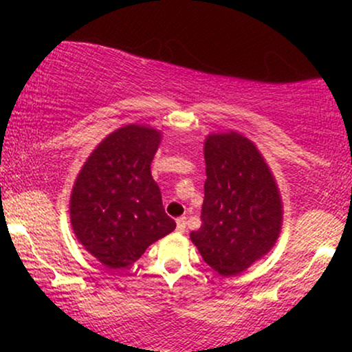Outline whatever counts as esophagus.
<instances>
[{
  "mask_svg": "<svg viewBox=\"0 0 352 352\" xmlns=\"http://www.w3.org/2000/svg\"><path fill=\"white\" fill-rule=\"evenodd\" d=\"M185 227H187V218H185V217L177 218V230H179L180 233H184Z\"/></svg>",
  "mask_w": 352,
  "mask_h": 352,
  "instance_id": "esophagus-1",
  "label": "esophagus"
}]
</instances>
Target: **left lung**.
<instances>
[{
  "mask_svg": "<svg viewBox=\"0 0 352 352\" xmlns=\"http://www.w3.org/2000/svg\"><path fill=\"white\" fill-rule=\"evenodd\" d=\"M204 155L201 227L190 240L210 268L235 276L276 243L283 225L280 188L256 145L235 131L208 134Z\"/></svg>",
  "mask_w": 352,
  "mask_h": 352,
  "instance_id": "left-lung-1",
  "label": "left lung"
}]
</instances>
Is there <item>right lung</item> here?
I'll return each mask as SVG.
<instances>
[{"label": "right lung", "mask_w": 352, "mask_h": 352, "mask_svg": "<svg viewBox=\"0 0 352 352\" xmlns=\"http://www.w3.org/2000/svg\"><path fill=\"white\" fill-rule=\"evenodd\" d=\"M162 132L129 124L111 132L84 162L69 200L74 235L106 268L135 263L145 250L175 230L165 213L151 164Z\"/></svg>", "instance_id": "add662e5"}]
</instances>
